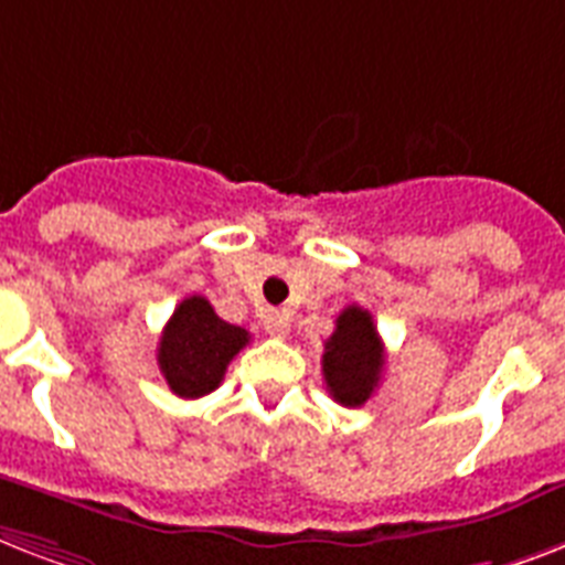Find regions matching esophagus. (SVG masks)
I'll return each instance as SVG.
<instances>
[{
  "label": "esophagus",
  "mask_w": 565,
  "mask_h": 565,
  "mask_svg": "<svg viewBox=\"0 0 565 565\" xmlns=\"http://www.w3.org/2000/svg\"><path fill=\"white\" fill-rule=\"evenodd\" d=\"M262 327H265V332H268V335L286 338L288 315H286V311H279V309H268L265 315H262Z\"/></svg>",
  "instance_id": "1"
}]
</instances>
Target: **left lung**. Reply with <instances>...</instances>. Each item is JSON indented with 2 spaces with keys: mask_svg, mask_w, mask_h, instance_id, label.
I'll return each mask as SVG.
<instances>
[{
  "mask_svg": "<svg viewBox=\"0 0 565 565\" xmlns=\"http://www.w3.org/2000/svg\"><path fill=\"white\" fill-rule=\"evenodd\" d=\"M385 367V347L373 318L361 306H347L335 320V332L323 344V379L332 399L359 408L373 396Z\"/></svg>",
  "mask_w": 565,
  "mask_h": 565,
  "instance_id": "1",
  "label": "left lung"
}]
</instances>
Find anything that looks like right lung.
Here are the masks:
<instances>
[{
    "label": "right lung",
    "mask_w": 565,
    "mask_h": 565,
    "mask_svg": "<svg viewBox=\"0 0 565 565\" xmlns=\"http://www.w3.org/2000/svg\"><path fill=\"white\" fill-rule=\"evenodd\" d=\"M247 341V329L221 320L206 297L192 295L174 309L162 329L157 364L171 394L198 399L221 385L227 364Z\"/></svg>",
    "instance_id": "1"
}]
</instances>
